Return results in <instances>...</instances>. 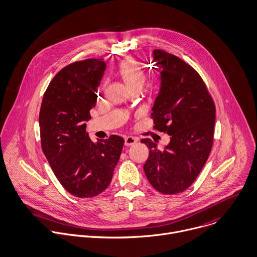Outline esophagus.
Listing matches in <instances>:
<instances>
[{
	"label": "esophagus",
	"mask_w": 257,
	"mask_h": 257,
	"mask_svg": "<svg viewBox=\"0 0 257 257\" xmlns=\"http://www.w3.org/2000/svg\"><path fill=\"white\" fill-rule=\"evenodd\" d=\"M136 143H137V139L134 137H125V139H124V146H126V147L133 146Z\"/></svg>",
	"instance_id": "obj_1"
}]
</instances>
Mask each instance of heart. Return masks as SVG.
<instances>
[{
	"mask_svg": "<svg viewBox=\"0 0 257 257\" xmlns=\"http://www.w3.org/2000/svg\"><path fill=\"white\" fill-rule=\"evenodd\" d=\"M116 73L130 90L139 87L142 88L146 81V75L143 68L134 59L123 60L118 65Z\"/></svg>",
	"mask_w": 257,
	"mask_h": 257,
	"instance_id": "heart-1",
	"label": "heart"
}]
</instances>
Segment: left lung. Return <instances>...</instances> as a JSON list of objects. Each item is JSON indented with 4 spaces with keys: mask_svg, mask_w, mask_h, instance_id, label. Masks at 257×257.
I'll list each match as a JSON object with an SVG mask.
<instances>
[{
    "mask_svg": "<svg viewBox=\"0 0 257 257\" xmlns=\"http://www.w3.org/2000/svg\"><path fill=\"white\" fill-rule=\"evenodd\" d=\"M153 62L161 71L160 90L151 113L154 128L170 136L160 151L150 139L144 165L151 185L164 194L187 189L206 164L213 146L216 107L197 72L162 49L153 50Z\"/></svg>",
    "mask_w": 257,
    "mask_h": 257,
    "instance_id": "1",
    "label": "left lung"
}]
</instances>
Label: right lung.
Returning <instances> with one entry per match:
<instances>
[{
  "label": "right lung",
  "mask_w": 257,
  "mask_h": 257,
  "mask_svg": "<svg viewBox=\"0 0 257 257\" xmlns=\"http://www.w3.org/2000/svg\"><path fill=\"white\" fill-rule=\"evenodd\" d=\"M106 64L89 59L62 69L49 83L39 112L41 147L67 191L93 197L111 182L124 140L110 136L93 142L86 133Z\"/></svg>",
  "instance_id": "1"
}]
</instances>
